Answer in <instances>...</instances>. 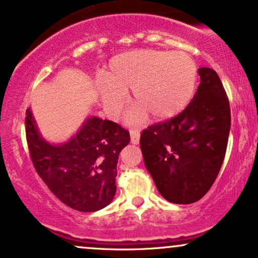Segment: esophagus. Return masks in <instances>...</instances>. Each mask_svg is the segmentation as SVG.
<instances>
[{
    "mask_svg": "<svg viewBox=\"0 0 258 258\" xmlns=\"http://www.w3.org/2000/svg\"><path fill=\"white\" fill-rule=\"evenodd\" d=\"M140 131L138 130H131L130 131V137H131V143L132 145H138L140 143Z\"/></svg>",
    "mask_w": 258,
    "mask_h": 258,
    "instance_id": "1",
    "label": "esophagus"
}]
</instances>
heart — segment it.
I'll return each mask as SVG.
<instances>
[{
    "mask_svg": "<svg viewBox=\"0 0 258 258\" xmlns=\"http://www.w3.org/2000/svg\"><path fill=\"white\" fill-rule=\"evenodd\" d=\"M198 70L185 53L142 49L122 53L111 59L97 93L110 115L116 116L132 89L137 106L126 116L127 123L140 124L153 113L157 120L178 115L195 93Z\"/></svg>",
    "mask_w": 258,
    "mask_h": 258,
    "instance_id": "b5f03b06",
    "label": "heart"
}]
</instances>
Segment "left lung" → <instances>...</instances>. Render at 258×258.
Segmentation results:
<instances>
[{"instance_id":"8db88e82","label":"left lung","mask_w":258,"mask_h":258,"mask_svg":"<svg viewBox=\"0 0 258 258\" xmlns=\"http://www.w3.org/2000/svg\"><path fill=\"white\" fill-rule=\"evenodd\" d=\"M198 74L200 84L185 110L143 130L140 140L157 189L174 204H191L208 193L229 140L231 115L220 78L210 68H200Z\"/></svg>"}]
</instances>
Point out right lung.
I'll return each mask as SVG.
<instances>
[{"mask_svg":"<svg viewBox=\"0 0 258 258\" xmlns=\"http://www.w3.org/2000/svg\"><path fill=\"white\" fill-rule=\"evenodd\" d=\"M26 135L37 173L61 203L93 213L112 202L118 154L130 143L128 131L115 122L90 116L74 136L55 145L40 135L29 107Z\"/></svg>","mask_w":258,"mask_h":258,"instance_id":"1","label":"right lung"}]
</instances>
